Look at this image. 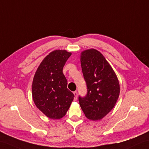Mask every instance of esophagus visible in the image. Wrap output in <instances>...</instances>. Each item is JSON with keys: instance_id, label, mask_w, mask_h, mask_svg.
Instances as JSON below:
<instances>
[{"instance_id": "34e87169", "label": "esophagus", "mask_w": 149, "mask_h": 149, "mask_svg": "<svg viewBox=\"0 0 149 149\" xmlns=\"http://www.w3.org/2000/svg\"><path fill=\"white\" fill-rule=\"evenodd\" d=\"M74 96H75V98H74V100H77V91H74Z\"/></svg>"}]
</instances>
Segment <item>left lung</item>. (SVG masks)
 Masks as SVG:
<instances>
[{
    "mask_svg": "<svg viewBox=\"0 0 149 149\" xmlns=\"http://www.w3.org/2000/svg\"><path fill=\"white\" fill-rule=\"evenodd\" d=\"M81 63L87 94L79 96V104L88 119L100 120L113 108L118 99V79L111 66L97 50L83 51Z\"/></svg>",
    "mask_w": 149,
    "mask_h": 149,
    "instance_id": "left-lung-1",
    "label": "left lung"
}]
</instances>
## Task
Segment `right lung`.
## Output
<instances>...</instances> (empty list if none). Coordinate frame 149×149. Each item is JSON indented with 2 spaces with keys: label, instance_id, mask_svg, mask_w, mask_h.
Wrapping results in <instances>:
<instances>
[{
  "label": "right lung",
  "instance_id": "right-lung-1",
  "mask_svg": "<svg viewBox=\"0 0 149 149\" xmlns=\"http://www.w3.org/2000/svg\"><path fill=\"white\" fill-rule=\"evenodd\" d=\"M71 53L65 50L51 52L44 59L34 75L32 97L41 112L52 119L65 116L74 95L67 88L63 68Z\"/></svg>",
  "mask_w": 149,
  "mask_h": 149
}]
</instances>
